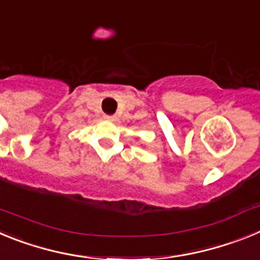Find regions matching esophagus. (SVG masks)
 Instances as JSON below:
<instances>
[{"label": "esophagus", "instance_id": "obj_1", "mask_svg": "<svg viewBox=\"0 0 260 260\" xmlns=\"http://www.w3.org/2000/svg\"><path fill=\"white\" fill-rule=\"evenodd\" d=\"M104 118L107 119V121H109V122H114L116 121V116H104Z\"/></svg>", "mask_w": 260, "mask_h": 260}]
</instances>
